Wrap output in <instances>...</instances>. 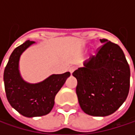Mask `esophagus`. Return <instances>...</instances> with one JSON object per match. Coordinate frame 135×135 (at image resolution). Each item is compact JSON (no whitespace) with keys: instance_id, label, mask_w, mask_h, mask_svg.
I'll return each mask as SVG.
<instances>
[{"instance_id":"esophagus-1","label":"esophagus","mask_w":135,"mask_h":135,"mask_svg":"<svg viewBox=\"0 0 135 135\" xmlns=\"http://www.w3.org/2000/svg\"><path fill=\"white\" fill-rule=\"evenodd\" d=\"M75 69H76V67H75V66H71V67L69 69V71L70 73L72 74V73L75 71Z\"/></svg>"}]
</instances>
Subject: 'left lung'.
Returning <instances> with one entry per match:
<instances>
[{
	"label": "left lung",
	"instance_id": "8db88e82",
	"mask_svg": "<svg viewBox=\"0 0 135 135\" xmlns=\"http://www.w3.org/2000/svg\"><path fill=\"white\" fill-rule=\"evenodd\" d=\"M100 41L103 44L96 55L73 73L77 80L76 92L80 108L94 117L116 112L130 89V67L122 49L106 39Z\"/></svg>",
	"mask_w": 135,
	"mask_h": 135
}]
</instances>
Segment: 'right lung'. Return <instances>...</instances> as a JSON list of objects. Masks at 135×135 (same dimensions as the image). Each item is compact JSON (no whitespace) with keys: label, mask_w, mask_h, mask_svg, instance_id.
<instances>
[{"label":"right lung","mask_w":135,"mask_h":135,"mask_svg":"<svg viewBox=\"0 0 135 135\" xmlns=\"http://www.w3.org/2000/svg\"><path fill=\"white\" fill-rule=\"evenodd\" d=\"M34 41H27L17 47L12 53L4 72L6 97L14 109L26 117L48 114L55 104V98L65 84L70 73L53 74L41 83L25 82L18 71L21 54Z\"/></svg>","instance_id":"add662e5"}]
</instances>
